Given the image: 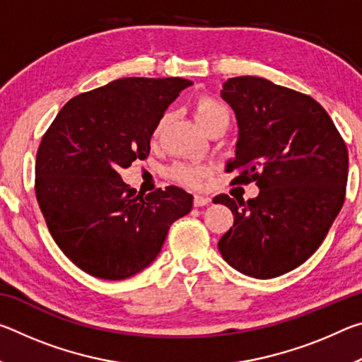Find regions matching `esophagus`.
<instances>
[{
	"label": "esophagus",
	"instance_id": "1",
	"mask_svg": "<svg viewBox=\"0 0 362 362\" xmlns=\"http://www.w3.org/2000/svg\"><path fill=\"white\" fill-rule=\"evenodd\" d=\"M211 198L209 196H199V194H196L194 198H193V206L194 207H203V206H207L211 203Z\"/></svg>",
	"mask_w": 362,
	"mask_h": 362
}]
</instances>
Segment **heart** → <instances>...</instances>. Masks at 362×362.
<instances>
[{
    "label": "heart",
    "instance_id": "1",
    "mask_svg": "<svg viewBox=\"0 0 362 362\" xmlns=\"http://www.w3.org/2000/svg\"><path fill=\"white\" fill-rule=\"evenodd\" d=\"M194 116L196 121L199 122V126L203 127L206 132H211L212 129H226L231 121V110L226 105L223 100L217 99L214 95H199L194 102ZM168 115H164L159 118L156 122L155 129H153L151 139L153 142L161 137V134L166 127L168 122ZM173 177L175 182H179L180 185L188 187V188H201L203 187L204 180L209 175V169L204 166H196V164H187V163H179L173 168Z\"/></svg>",
    "mask_w": 362,
    "mask_h": 362
}]
</instances>
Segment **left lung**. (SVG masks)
<instances>
[{
    "label": "left lung",
    "instance_id": "left-lung-1",
    "mask_svg": "<svg viewBox=\"0 0 362 362\" xmlns=\"http://www.w3.org/2000/svg\"><path fill=\"white\" fill-rule=\"evenodd\" d=\"M222 97L235 110L236 183L255 182L259 196L214 198L235 222L218 250L247 276L276 278L316 252L345 201L348 150L313 97L259 76H236ZM226 169V170H228Z\"/></svg>",
    "mask_w": 362,
    "mask_h": 362
}]
</instances>
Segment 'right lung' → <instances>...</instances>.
<instances>
[{
	"instance_id": "add662e5",
	"label": "right lung",
	"mask_w": 362,
	"mask_h": 362,
	"mask_svg": "<svg viewBox=\"0 0 362 362\" xmlns=\"http://www.w3.org/2000/svg\"><path fill=\"white\" fill-rule=\"evenodd\" d=\"M183 78H121L73 97L36 151L35 193L60 250L90 276L118 281L156 259L169 226L192 211L179 187L146 196L126 185L119 169L150 153L156 122Z\"/></svg>"
}]
</instances>
